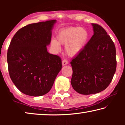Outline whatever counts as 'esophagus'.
<instances>
[{
    "instance_id": "1",
    "label": "esophagus",
    "mask_w": 125,
    "mask_h": 125,
    "mask_svg": "<svg viewBox=\"0 0 125 125\" xmlns=\"http://www.w3.org/2000/svg\"><path fill=\"white\" fill-rule=\"evenodd\" d=\"M62 64L63 65H67L68 64V61L67 60H63L62 62Z\"/></svg>"
}]
</instances>
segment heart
<instances>
[{"instance_id":"heart-1","label":"heart","mask_w":125,"mask_h":125,"mask_svg":"<svg viewBox=\"0 0 125 125\" xmlns=\"http://www.w3.org/2000/svg\"><path fill=\"white\" fill-rule=\"evenodd\" d=\"M89 37L87 30L80 27H69L61 30L56 36L57 40L51 41L52 47L58 52L60 45L65 46V51L69 56L74 57L82 51L87 43Z\"/></svg>"}]
</instances>
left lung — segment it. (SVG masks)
<instances>
[{"label": "left lung", "mask_w": 125, "mask_h": 125, "mask_svg": "<svg viewBox=\"0 0 125 125\" xmlns=\"http://www.w3.org/2000/svg\"><path fill=\"white\" fill-rule=\"evenodd\" d=\"M94 35L81 52L71 62V84L76 92L94 94L110 84L116 69V48L103 27L92 24Z\"/></svg>", "instance_id": "obj_1"}]
</instances>
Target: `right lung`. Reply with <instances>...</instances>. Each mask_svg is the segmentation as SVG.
I'll list each match as a JSON object with an SVG mask.
<instances>
[{
  "mask_svg": "<svg viewBox=\"0 0 125 125\" xmlns=\"http://www.w3.org/2000/svg\"><path fill=\"white\" fill-rule=\"evenodd\" d=\"M56 20L27 25L17 31L7 53L10 78L21 92L43 95L52 88L62 69L60 57L48 52Z\"/></svg>",
  "mask_w": 125,
  "mask_h": 125,
  "instance_id": "right-lung-1",
  "label": "right lung"
}]
</instances>
